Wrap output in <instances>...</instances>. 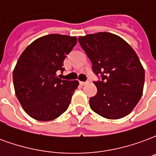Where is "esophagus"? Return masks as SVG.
<instances>
[{
  "label": "esophagus",
  "mask_w": 156,
  "mask_h": 156,
  "mask_svg": "<svg viewBox=\"0 0 156 156\" xmlns=\"http://www.w3.org/2000/svg\"><path fill=\"white\" fill-rule=\"evenodd\" d=\"M88 83V82H80V84H81L82 86H83V85H86V84Z\"/></svg>",
  "instance_id": "1"
}]
</instances>
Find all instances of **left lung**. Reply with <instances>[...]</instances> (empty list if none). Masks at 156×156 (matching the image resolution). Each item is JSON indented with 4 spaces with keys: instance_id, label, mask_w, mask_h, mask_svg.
I'll return each mask as SVG.
<instances>
[{
    "instance_id": "1",
    "label": "left lung",
    "mask_w": 156,
    "mask_h": 156,
    "mask_svg": "<svg viewBox=\"0 0 156 156\" xmlns=\"http://www.w3.org/2000/svg\"><path fill=\"white\" fill-rule=\"evenodd\" d=\"M99 79L98 93L90 98L91 109L107 119H120L141 98L145 71L136 52L121 37L99 32L78 38Z\"/></svg>"
}]
</instances>
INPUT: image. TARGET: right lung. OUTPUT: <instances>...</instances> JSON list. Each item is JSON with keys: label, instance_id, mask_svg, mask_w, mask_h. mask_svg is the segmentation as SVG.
<instances>
[{"label": "right lung", "instance_id": "obj_1", "mask_svg": "<svg viewBox=\"0 0 156 156\" xmlns=\"http://www.w3.org/2000/svg\"><path fill=\"white\" fill-rule=\"evenodd\" d=\"M77 44L76 37L51 34L40 37L24 50L13 72L15 92L25 112L47 122L68 109L78 81L63 80V60Z\"/></svg>", "mask_w": 156, "mask_h": 156}]
</instances>
